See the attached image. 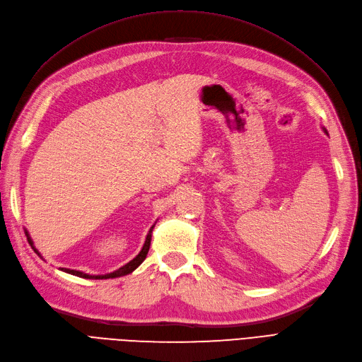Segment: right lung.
Masks as SVG:
<instances>
[{
    "instance_id": "obj_1",
    "label": "right lung",
    "mask_w": 362,
    "mask_h": 362,
    "mask_svg": "<svg viewBox=\"0 0 362 362\" xmlns=\"http://www.w3.org/2000/svg\"><path fill=\"white\" fill-rule=\"evenodd\" d=\"M152 229H154V226H152L151 229H149V233H148V235H146V242H145V245H144V247H141V250H140V254L133 259V261H129L128 264H125L124 267H120V269H117L116 272H113V273H108V275H98V276H92V275H87V273H83V272H76V270H69V269H62V270H64V272H68V273H71V275H75V276H80V278H86V279H108V278H117V276H124V275H128V273H131L133 272L134 269H137L141 262H144V259L146 258V255H148V250H149V246H151V235H152ZM27 238H28V242H30V245H31V247L35 249V246H33V243H31V240H30V237H28V234H27ZM35 252L36 254L39 255V252L35 249Z\"/></svg>"
}]
</instances>
